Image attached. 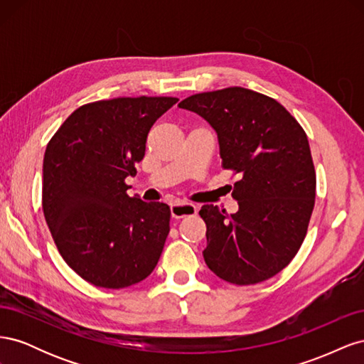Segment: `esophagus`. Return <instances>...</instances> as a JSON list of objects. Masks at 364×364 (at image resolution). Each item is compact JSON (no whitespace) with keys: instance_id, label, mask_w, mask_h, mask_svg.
<instances>
[{"instance_id":"obj_1","label":"esophagus","mask_w":364,"mask_h":364,"mask_svg":"<svg viewBox=\"0 0 364 364\" xmlns=\"http://www.w3.org/2000/svg\"><path fill=\"white\" fill-rule=\"evenodd\" d=\"M197 209L193 203H171V215L173 218H183V217H191L196 215Z\"/></svg>"}]
</instances>
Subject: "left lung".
<instances>
[{"label": "left lung", "mask_w": 364, "mask_h": 364, "mask_svg": "<svg viewBox=\"0 0 364 364\" xmlns=\"http://www.w3.org/2000/svg\"><path fill=\"white\" fill-rule=\"evenodd\" d=\"M179 107L215 130L223 168L240 174L235 214L214 205L199 213L206 266L237 285L274 277L299 250L314 208L316 173L304 129L277 100L240 86L191 95Z\"/></svg>", "instance_id": "1"}]
</instances>
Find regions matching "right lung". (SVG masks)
Masks as SVG:
<instances>
[{
  "instance_id": "right-lung-1",
  "label": "right lung",
  "mask_w": 364,
  "mask_h": 364,
  "mask_svg": "<svg viewBox=\"0 0 364 364\" xmlns=\"http://www.w3.org/2000/svg\"><path fill=\"white\" fill-rule=\"evenodd\" d=\"M173 97H121L80 106L48 142L42 208L62 258L85 281L124 289L156 267L170 208L130 197L124 183L144 158L153 123Z\"/></svg>"
}]
</instances>
